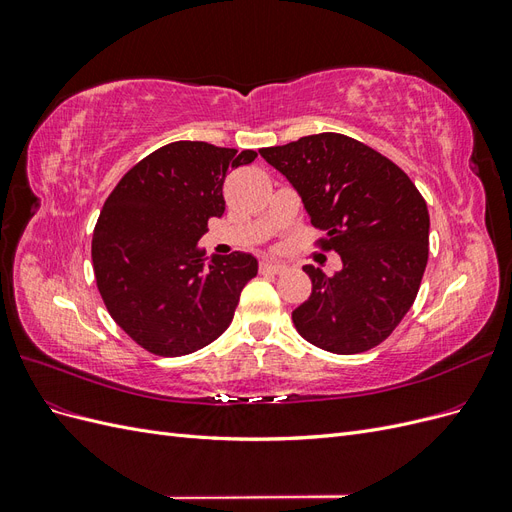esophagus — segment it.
Instances as JSON below:
<instances>
[{
	"instance_id": "obj_1",
	"label": "esophagus",
	"mask_w": 512,
	"mask_h": 512,
	"mask_svg": "<svg viewBox=\"0 0 512 512\" xmlns=\"http://www.w3.org/2000/svg\"><path fill=\"white\" fill-rule=\"evenodd\" d=\"M260 271L262 273H273V275H280L286 271V265H282V262H262L260 265Z\"/></svg>"
}]
</instances>
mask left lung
I'll use <instances>...</instances> for the list:
<instances>
[{"label": "left lung", "mask_w": 512, "mask_h": 512, "mask_svg": "<svg viewBox=\"0 0 512 512\" xmlns=\"http://www.w3.org/2000/svg\"><path fill=\"white\" fill-rule=\"evenodd\" d=\"M301 194L324 230L318 247L342 256L324 275L312 265L309 299L292 312L303 339L333 354L376 348L408 314L429 256V211L412 179L350 136L322 132L260 149Z\"/></svg>", "instance_id": "8db88e82"}]
</instances>
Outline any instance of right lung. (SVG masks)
Segmentation results:
<instances>
[{
    "label": "right lung",
    "mask_w": 512,
    "mask_h": 512,
    "mask_svg": "<svg viewBox=\"0 0 512 512\" xmlns=\"http://www.w3.org/2000/svg\"><path fill=\"white\" fill-rule=\"evenodd\" d=\"M256 156L177 141L132 166L108 194L91 239L96 284L108 314L147 352H196L232 322L258 262L232 252L205 265L196 243L226 209V175Z\"/></svg>",
    "instance_id": "right-lung-1"
}]
</instances>
